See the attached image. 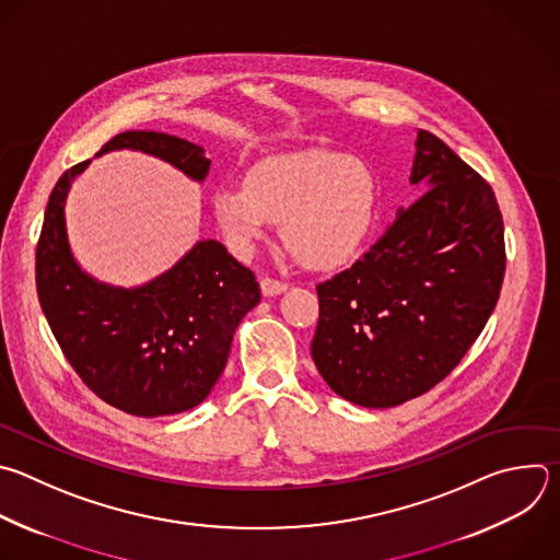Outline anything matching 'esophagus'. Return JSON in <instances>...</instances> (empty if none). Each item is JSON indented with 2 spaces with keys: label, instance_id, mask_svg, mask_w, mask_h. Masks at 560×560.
<instances>
[{
  "label": "esophagus",
  "instance_id": "34e87169",
  "mask_svg": "<svg viewBox=\"0 0 560 560\" xmlns=\"http://www.w3.org/2000/svg\"><path fill=\"white\" fill-rule=\"evenodd\" d=\"M285 290H288V283H283V281H275V279H270V277L261 279V292H264V296H277V294H283Z\"/></svg>",
  "mask_w": 560,
  "mask_h": 560
}]
</instances>
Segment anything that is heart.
<instances>
[{"label":"heart","instance_id":"obj_1","mask_svg":"<svg viewBox=\"0 0 560 560\" xmlns=\"http://www.w3.org/2000/svg\"><path fill=\"white\" fill-rule=\"evenodd\" d=\"M215 218L240 255H250L281 220L285 246L310 268L347 264L369 237L378 211V177L364 160L331 149L264 158L248 182L213 194Z\"/></svg>","mask_w":560,"mask_h":560}]
</instances>
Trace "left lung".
Listing matches in <instances>:
<instances>
[{
  "label": "left lung",
  "instance_id": "left-lung-1",
  "mask_svg": "<svg viewBox=\"0 0 560 560\" xmlns=\"http://www.w3.org/2000/svg\"><path fill=\"white\" fill-rule=\"evenodd\" d=\"M409 182L422 198L316 288L314 364L334 394L366 409L444 381L490 318L505 272L490 184L431 131L418 129Z\"/></svg>",
  "mask_w": 560,
  "mask_h": 560
}]
</instances>
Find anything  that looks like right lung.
Segmentation results:
<instances>
[{"instance_id":"1","label":"right lung","mask_w":560,"mask_h":560,"mask_svg":"<svg viewBox=\"0 0 560 560\" xmlns=\"http://www.w3.org/2000/svg\"><path fill=\"white\" fill-rule=\"evenodd\" d=\"M140 151L205 182V147L160 131H122L98 153ZM92 160L66 171L52 189L37 246V294L48 325L81 381L107 405L138 416L184 413L213 392L242 318L261 301L255 275L226 246L200 240L168 270L122 288L77 261L66 222L72 182Z\"/></svg>"}]
</instances>
